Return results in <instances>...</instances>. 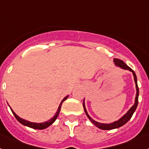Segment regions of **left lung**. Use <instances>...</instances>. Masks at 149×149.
I'll list each match as a JSON object with an SVG mask.
<instances>
[{
  "instance_id": "8db88e82",
  "label": "left lung",
  "mask_w": 149,
  "mask_h": 149,
  "mask_svg": "<svg viewBox=\"0 0 149 149\" xmlns=\"http://www.w3.org/2000/svg\"><path fill=\"white\" fill-rule=\"evenodd\" d=\"M113 61H114V63H115V65L116 66L121 68L122 69L128 70V71H130V72H132V74H133L135 84H136V98H135V103H134L133 105L131 107V108H130V110H128L126 113L124 114L123 116H122V117H120L119 120L113 122V123H99V122H97L94 120H93V119L89 116L88 111H87V110H86L85 103H84V101H83L84 110L85 114L87 115L88 119L91 120V122L92 123L94 124V126H96L97 128L100 129V130H114V129H117V128H120L121 127V126H123V125H125V124H126L132 116L134 112L136 111V108H137V106H138V103H139V90L138 84H137V77H136V73H135V72H134L131 68L129 67V66H128L125 62H123V61H122V60L118 59V58H114Z\"/></svg>"
}]
</instances>
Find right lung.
I'll use <instances>...</instances> for the list:
<instances>
[{"label": "right lung", "mask_w": 149, "mask_h": 149, "mask_svg": "<svg viewBox=\"0 0 149 149\" xmlns=\"http://www.w3.org/2000/svg\"><path fill=\"white\" fill-rule=\"evenodd\" d=\"M68 95L66 96L62 100H61V104H59V106H58V110L57 112L55 113V116H53L52 118H51L49 120H48V121L46 122H44V123H33V122H30V121H28V120H24V119H22V118H20L19 116H18L17 115V114L13 112V110H12L10 108H10L11 111H12V113H13V116H15L16 119H17L18 121L21 124H23V126H28V127L29 128H32V129H35V130H44V129H46L47 127H49V126H51L52 124L56 120V119H57V117L58 116V114H59L60 113V110H61V104H62V103H63L65 100H67V98L68 97Z\"/></svg>", "instance_id": "right-lung-1"}]
</instances>
